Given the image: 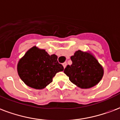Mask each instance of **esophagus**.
Segmentation results:
<instances>
[{
	"label": "esophagus",
	"instance_id": "34e87169",
	"mask_svg": "<svg viewBox=\"0 0 120 120\" xmlns=\"http://www.w3.org/2000/svg\"><path fill=\"white\" fill-rule=\"evenodd\" d=\"M63 67H64V68H65V67H66V66H67V63L66 62H64V64H63Z\"/></svg>",
	"mask_w": 120,
	"mask_h": 120
}]
</instances>
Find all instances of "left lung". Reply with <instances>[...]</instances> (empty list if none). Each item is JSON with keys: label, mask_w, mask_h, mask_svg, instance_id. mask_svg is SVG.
<instances>
[{"label": "left lung", "mask_w": 120, "mask_h": 120, "mask_svg": "<svg viewBox=\"0 0 120 120\" xmlns=\"http://www.w3.org/2000/svg\"><path fill=\"white\" fill-rule=\"evenodd\" d=\"M71 59L72 64L68 65L64 72L73 84L82 89H88L101 81L104 68L92 53L78 50Z\"/></svg>", "instance_id": "1"}]
</instances>
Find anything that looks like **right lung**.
I'll return each instance as SVG.
<instances>
[{
    "instance_id": "1",
    "label": "right lung",
    "mask_w": 120,
    "mask_h": 120,
    "mask_svg": "<svg viewBox=\"0 0 120 120\" xmlns=\"http://www.w3.org/2000/svg\"><path fill=\"white\" fill-rule=\"evenodd\" d=\"M57 56L49 55L45 49L33 46L18 61L17 71L24 83L37 90L44 89L58 72L64 71Z\"/></svg>"
}]
</instances>
